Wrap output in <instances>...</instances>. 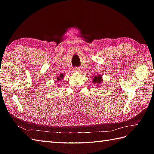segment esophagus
<instances>
[{"label":"esophagus","mask_w":154,"mask_h":154,"mask_svg":"<svg viewBox=\"0 0 154 154\" xmlns=\"http://www.w3.org/2000/svg\"><path fill=\"white\" fill-rule=\"evenodd\" d=\"M79 71H80V69H79V68H78V67H75L73 69L74 72H79Z\"/></svg>","instance_id":"obj_1"}]
</instances>
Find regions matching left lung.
Masks as SVG:
<instances>
[{"instance_id": "8db88e82", "label": "left lung", "mask_w": 154, "mask_h": 154, "mask_svg": "<svg viewBox=\"0 0 154 154\" xmlns=\"http://www.w3.org/2000/svg\"><path fill=\"white\" fill-rule=\"evenodd\" d=\"M93 81H94V83H98L97 85L100 84V83H101V82H102V76L101 75H98V76H96L94 77V78L93 79Z\"/></svg>"}]
</instances>
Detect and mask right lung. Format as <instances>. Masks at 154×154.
<instances>
[{
    "label": "right lung",
    "mask_w": 154,
    "mask_h": 154,
    "mask_svg": "<svg viewBox=\"0 0 154 154\" xmlns=\"http://www.w3.org/2000/svg\"><path fill=\"white\" fill-rule=\"evenodd\" d=\"M62 78H63V75H62H62H60V77H58V78H57V79H58V81H59V80L62 79Z\"/></svg>",
    "instance_id": "add662e5"
}]
</instances>
